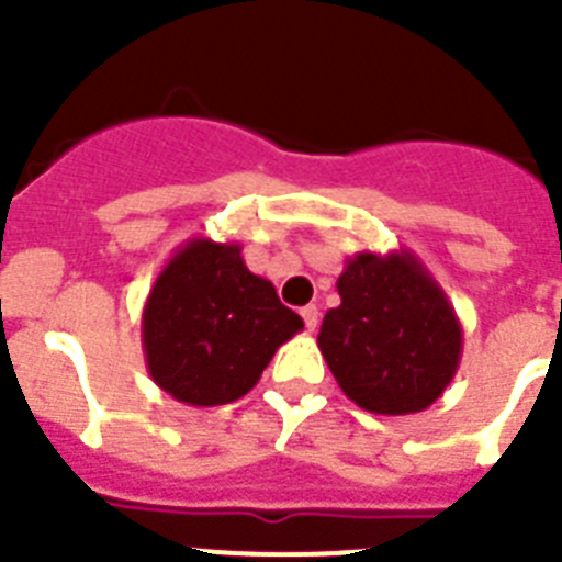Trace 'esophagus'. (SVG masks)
Returning <instances> with one entry per match:
<instances>
[{"label":"esophagus","instance_id":"1","mask_svg":"<svg viewBox=\"0 0 562 562\" xmlns=\"http://www.w3.org/2000/svg\"><path fill=\"white\" fill-rule=\"evenodd\" d=\"M301 317H304L306 329L315 331L317 329V321H321V312H317L315 304H310V306H304V310H301Z\"/></svg>","mask_w":562,"mask_h":562}]
</instances>
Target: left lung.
Segmentation results:
<instances>
[{"label": "left lung", "instance_id": "left-lung-1", "mask_svg": "<svg viewBox=\"0 0 562 562\" xmlns=\"http://www.w3.org/2000/svg\"><path fill=\"white\" fill-rule=\"evenodd\" d=\"M340 306L326 312L317 349L355 405L382 416L430 408L459 371L461 321L411 250L346 261Z\"/></svg>", "mask_w": 562, "mask_h": 562}]
</instances>
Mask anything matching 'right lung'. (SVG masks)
I'll list each match as a JSON object with an SVG mask.
<instances>
[{
    "label": "right lung",
    "mask_w": 562,
    "mask_h": 562,
    "mask_svg": "<svg viewBox=\"0 0 562 562\" xmlns=\"http://www.w3.org/2000/svg\"><path fill=\"white\" fill-rule=\"evenodd\" d=\"M301 329L304 321L278 301L276 286L247 270L238 241L193 236L148 292L143 355L166 394L213 408L241 400Z\"/></svg>",
    "instance_id": "obj_1"
}]
</instances>
